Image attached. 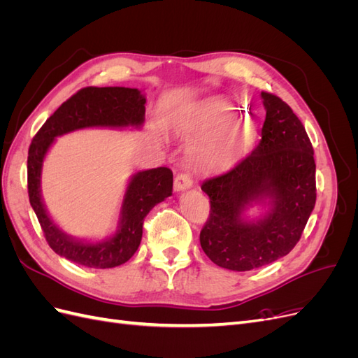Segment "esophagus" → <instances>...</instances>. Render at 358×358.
Segmentation results:
<instances>
[{
    "label": "esophagus",
    "instance_id": "esophagus-1",
    "mask_svg": "<svg viewBox=\"0 0 358 358\" xmlns=\"http://www.w3.org/2000/svg\"><path fill=\"white\" fill-rule=\"evenodd\" d=\"M192 187V178L188 175V173H179L175 179V191H187Z\"/></svg>",
    "mask_w": 358,
    "mask_h": 358
}]
</instances>
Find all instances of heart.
Listing matches in <instances>:
<instances>
[{"instance_id":"obj_1","label":"heart","mask_w":358,"mask_h":358,"mask_svg":"<svg viewBox=\"0 0 358 358\" xmlns=\"http://www.w3.org/2000/svg\"><path fill=\"white\" fill-rule=\"evenodd\" d=\"M243 124H234L213 140L212 146L204 155V164L209 169L224 170L241 161L255 140V129L248 127L245 131Z\"/></svg>"}]
</instances>
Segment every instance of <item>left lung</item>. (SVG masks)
Returning a JSON list of instances; mask_svg holds the SVG:
<instances>
[{
  "label": "left lung",
  "instance_id": "left-lung-1",
  "mask_svg": "<svg viewBox=\"0 0 358 358\" xmlns=\"http://www.w3.org/2000/svg\"><path fill=\"white\" fill-rule=\"evenodd\" d=\"M262 140L239 164L203 182L210 215L200 245L212 262L234 272L267 266L287 255L305 230L317 200L315 159L306 129L279 96L262 92ZM254 203L268 212L246 220Z\"/></svg>",
  "mask_w": 358,
  "mask_h": 358
}]
</instances>
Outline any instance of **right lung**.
Instances as JSON below:
<instances>
[{"label":"right lung","instance_id":"right-lung-1","mask_svg":"<svg viewBox=\"0 0 358 358\" xmlns=\"http://www.w3.org/2000/svg\"><path fill=\"white\" fill-rule=\"evenodd\" d=\"M146 99L136 88H83L62 103L43 124L28 150V196L49 246L58 255L91 268H112L127 263L142 241L143 221L155 204L171 196L173 173L167 167L137 171L128 182L115 234L103 242H86L64 233L52 221L41 199V169L55 137L76 129L140 128Z\"/></svg>","mask_w":358,"mask_h":358}]
</instances>
